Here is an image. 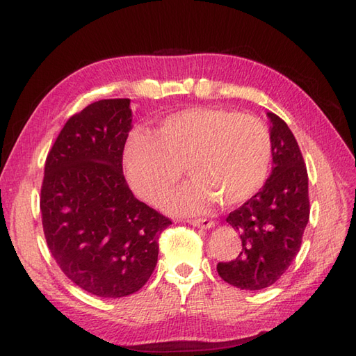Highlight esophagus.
Masks as SVG:
<instances>
[{
    "mask_svg": "<svg viewBox=\"0 0 356 356\" xmlns=\"http://www.w3.org/2000/svg\"><path fill=\"white\" fill-rule=\"evenodd\" d=\"M189 225H193L195 227H202V229H209L213 226V221L209 218H194V220H188Z\"/></svg>",
    "mask_w": 356,
    "mask_h": 356,
    "instance_id": "obj_1",
    "label": "esophagus"
}]
</instances>
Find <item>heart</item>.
Here are the masks:
<instances>
[{"mask_svg": "<svg viewBox=\"0 0 356 356\" xmlns=\"http://www.w3.org/2000/svg\"><path fill=\"white\" fill-rule=\"evenodd\" d=\"M271 135L253 115L193 107L165 117L153 135L134 131L126 147V172L135 191L161 203L186 170L193 177L171 198L175 209L202 211L213 202L236 206L266 184L271 167Z\"/></svg>", "mask_w": 356, "mask_h": 356, "instance_id": "b5f03b06", "label": "heart"}]
</instances>
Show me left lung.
I'll return each mask as SVG.
<instances>
[{"instance_id":"1","label":"left lung","mask_w":356,"mask_h":356,"mask_svg":"<svg viewBox=\"0 0 356 356\" xmlns=\"http://www.w3.org/2000/svg\"><path fill=\"white\" fill-rule=\"evenodd\" d=\"M273 170L266 185L226 221L241 236L243 249L235 259L218 262L225 282L256 291L273 285L299 253L309 220L308 171L290 127L268 112Z\"/></svg>"}]
</instances>
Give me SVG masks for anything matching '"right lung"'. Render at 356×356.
Returning a JSON list of instances; mask_svg holds the SVG:
<instances>
[{
	"mask_svg": "<svg viewBox=\"0 0 356 356\" xmlns=\"http://www.w3.org/2000/svg\"><path fill=\"white\" fill-rule=\"evenodd\" d=\"M129 98L86 106L66 121L45 161L40 213L48 250L71 282L124 297L150 279L168 217L139 202L122 172Z\"/></svg>",
	"mask_w": 356,
	"mask_h": 356,
	"instance_id": "obj_1",
	"label": "right lung"
}]
</instances>
